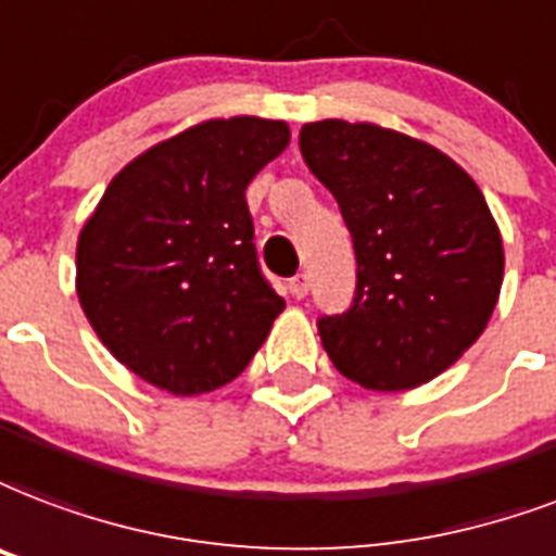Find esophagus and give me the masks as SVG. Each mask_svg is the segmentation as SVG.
Instances as JSON below:
<instances>
[{"label":"esophagus","instance_id":"esophagus-1","mask_svg":"<svg viewBox=\"0 0 556 556\" xmlns=\"http://www.w3.org/2000/svg\"><path fill=\"white\" fill-rule=\"evenodd\" d=\"M288 288H291V294L300 300V296H306L308 294V274H296L291 282H288Z\"/></svg>","mask_w":556,"mask_h":556}]
</instances>
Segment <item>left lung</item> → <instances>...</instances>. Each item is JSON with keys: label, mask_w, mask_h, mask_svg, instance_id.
<instances>
[{"label": "left lung", "mask_w": 556, "mask_h": 556, "mask_svg": "<svg viewBox=\"0 0 556 556\" xmlns=\"http://www.w3.org/2000/svg\"><path fill=\"white\" fill-rule=\"evenodd\" d=\"M300 151L353 236L346 315L317 324L326 355L367 391H410L476 344L502 294V232L464 168L376 122L324 118Z\"/></svg>", "instance_id": "1"}]
</instances>
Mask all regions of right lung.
I'll list each match as a JSON object with an SVG mask.
<instances>
[{"label": "right lung", "mask_w": 556, "mask_h": 556, "mask_svg": "<svg viewBox=\"0 0 556 556\" xmlns=\"http://www.w3.org/2000/svg\"><path fill=\"white\" fill-rule=\"evenodd\" d=\"M288 142L279 118H203L134 156L80 227V308L148 384L218 391L265 344L286 300L260 274L244 192Z\"/></svg>", "instance_id": "right-lung-1"}]
</instances>
